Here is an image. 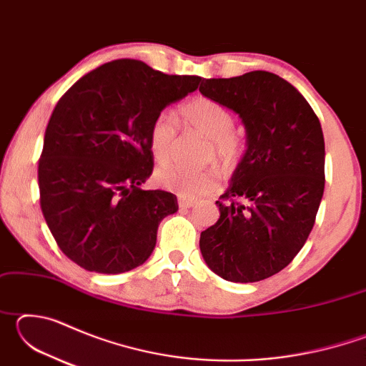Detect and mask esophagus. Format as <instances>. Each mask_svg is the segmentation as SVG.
<instances>
[{
    "mask_svg": "<svg viewBox=\"0 0 366 366\" xmlns=\"http://www.w3.org/2000/svg\"><path fill=\"white\" fill-rule=\"evenodd\" d=\"M195 205L194 200H185V198H179V207L181 208H192Z\"/></svg>",
    "mask_w": 366,
    "mask_h": 366,
    "instance_id": "1",
    "label": "esophagus"
}]
</instances>
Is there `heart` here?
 Instances as JSON below:
<instances>
[{
  "mask_svg": "<svg viewBox=\"0 0 366 366\" xmlns=\"http://www.w3.org/2000/svg\"><path fill=\"white\" fill-rule=\"evenodd\" d=\"M181 119L195 131L212 140V154L226 166L235 163L242 152V142L234 129V116L221 103L207 97H198L185 103L179 109ZM177 137V121L169 113H161L154 117L148 142L150 150L158 163H166L171 158L172 148ZM161 187L172 192L181 198L195 200L213 192L219 185L221 174L216 168L192 169L181 164H164L154 174Z\"/></svg>",
  "mask_w": 366,
  "mask_h": 366,
  "instance_id": "1",
  "label": "heart"
}]
</instances>
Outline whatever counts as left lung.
Wrapping results in <instances>:
<instances>
[{
	"label": "left lung",
	"instance_id": "obj_1",
	"mask_svg": "<svg viewBox=\"0 0 366 366\" xmlns=\"http://www.w3.org/2000/svg\"><path fill=\"white\" fill-rule=\"evenodd\" d=\"M200 94L239 114L247 135L216 202L219 219L200 234L203 259L226 281L266 280L292 262L313 229L325 192L320 119L294 85L266 71L202 79Z\"/></svg>",
	"mask_w": 366,
	"mask_h": 366
}]
</instances>
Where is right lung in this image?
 Segmentation results:
<instances>
[{
    "instance_id": "obj_1",
    "label": "right lung",
    "mask_w": 366,
    "mask_h": 366,
    "mask_svg": "<svg viewBox=\"0 0 366 366\" xmlns=\"http://www.w3.org/2000/svg\"><path fill=\"white\" fill-rule=\"evenodd\" d=\"M200 82L116 59L61 97L39 161L40 207L74 263L119 274L150 258L159 222L179 207L171 192L140 189L153 171L148 131L161 111Z\"/></svg>"
}]
</instances>
